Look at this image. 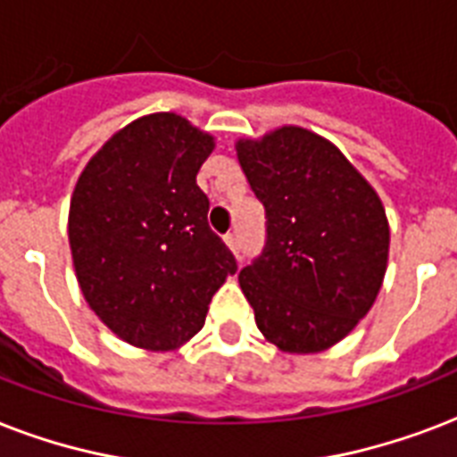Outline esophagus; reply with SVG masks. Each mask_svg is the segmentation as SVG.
Listing matches in <instances>:
<instances>
[{
    "instance_id": "esophagus-1",
    "label": "esophagus",
    "mask_w": 457,
    "mask_h": 457,
    "mask_svg": "<svg viewBox=\"0 0 457 457\" xmlns=\"http://www.w3.org/2000/svg\"><path fill=\"white\" fill-rule=\"evenodd\" d=\"M224 240H226V245L231 247V253L236 254V257H238V254H240V238H238V233H226Z\"/></svg>"
}]
</instances>
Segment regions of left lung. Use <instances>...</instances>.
<instances>
[{"mask_svg":"<svg viewBox=\"0 0 457 457\" xmlns=\"http://www.w3.org/2000/svg\"><path fill=\"white\" fill-rule=\"evenodd\" d=\"M236 150L267 219L262 253L238 274L254 321L286 353L328 348L370 312L384 281L381 200L310 130L288 126Z\"/></svg>","mask_w":457,"mask_h":457,"instance_id":"8db88e82","label":"left lung"}]
</instances>
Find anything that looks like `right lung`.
<instances>
[{"instance_id": "right-lung-1", "label": "right lung", "mask_w": 457, "mask_h": 457, "mask_svg": "<svg viewBox=\"0 0 457 457\" xmlns=\"http://www.w3.org/2000/svg\"><path fill=\"white\" fill-rule=\"evenodd\" d=\"M214 140L176 114L119 130L71 197L69 240L87 305L123 341L171 350L203 328L236 257L195 183Z\"/></svg>"}]
</instances>
